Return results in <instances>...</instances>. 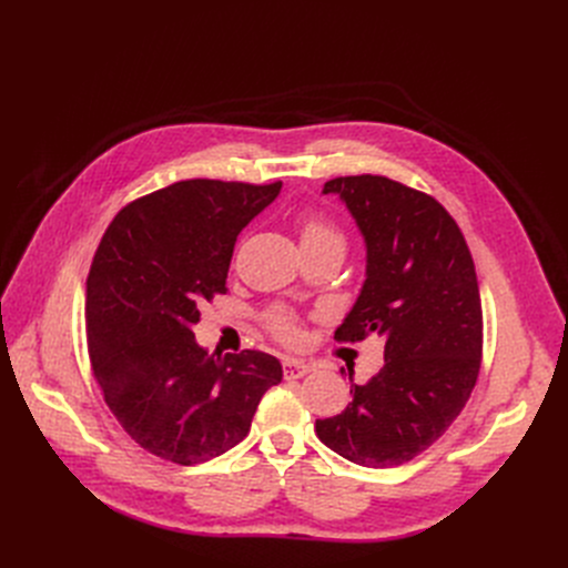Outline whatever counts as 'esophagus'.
I'll return each mask as SVG.
<instances>
[{
	"label": "esophagus",
	"instance_id": "34e87169",
	"mask_svg": "<svg viewBox=\"0 0 568 568\" xmlns=\"http://www.w3.org/2000/svg\"><path fill=\"white\" fill-rule=\"evenodd\" d=\"M311 373V366L304 362H296V359H285L283 362V375L285 379H302Z\"/></svg>",
	"mask_w": 568,
	"mask_h": 568
}]
</instances>
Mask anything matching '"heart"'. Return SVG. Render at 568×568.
<instances>
[{
  "mask_svg": "<svg viewBox=\"0 0 568 568\" xmlns=\"http://www.w3.org/2000/svg\"><path fill=\"white\" fill-rule=\"evenodd\" d=\"M300 227V242L302 248H315V246H345V239L336 225H332L326 219H322L315 212H304L296 221ZM266 326L278 341L294 343L300 338V326H296L294 313L287 308H276L266 315Z\"/></svg>",
  "mask_w": 568,
  "mask_h": 568,
  "instance_id": "obj_1",
  "label": "heart"
}]
</instances>
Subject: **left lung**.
<instances>
[{"label": "left lung", "instance_id": "left-lung-1", "mask_svg": "<svg viewBox=\"0 0 568 568\" xmlns=\"http://www.w3.org/2000/svg\"><path fill=\"white\" fill-rule=\"evenodd\" d=\"M359 225L366 283L338 326V343L384 341V366L349 384L352 403L315 433L364 467H396L435 444L469 400L481 371L484 311L474 260L452 214L428 193L389 176H336Z\"/></svg>", "mask_w": 568, "mask_h": 568}]
</instances>
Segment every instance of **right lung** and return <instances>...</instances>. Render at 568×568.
<instances>
[{"mask_svg":"<svg viewBox=\"0 0 568 568\" xmlns=\"http://www.w3.org/2000/svg\"><path fill=\"white\" fill-rule=\"evenodd\" d=\"M281 182L186 179L129 202L108 225L87 276V349L116 422L144 452L206 463L242 442L283 379L276 356L209 354L200 306L225 294L234 242Z\"/></svg>","mask_w":568,"mask_h":568,"instance_id":"obj_1","label":"right lung"}]
</instances>
